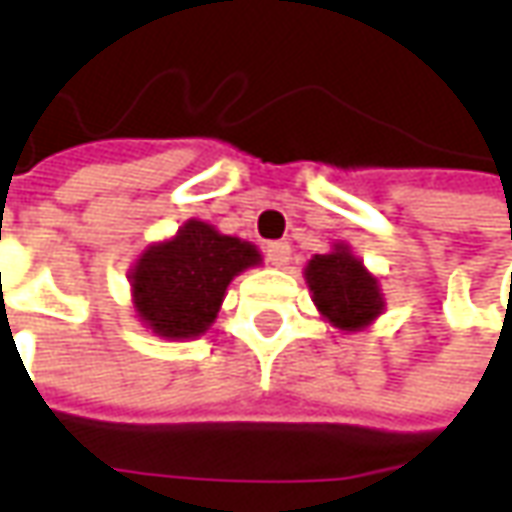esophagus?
<instances>
[{"instance_id":"obj_1","label":"esophagus","mask_w":512,"mask_h":512,"mask_svg":"<svg viewBox=\"0 0 512 512\" xmlns=\"http://www.w3.org/2000/svg\"><path fill=\"white\" fill-rule=\"evenodd\" d=\"M263 252H266V263H271V266H285L288 263V257H291V246L285 241H271L263 246Z\"/></svg>"}]
</instances>
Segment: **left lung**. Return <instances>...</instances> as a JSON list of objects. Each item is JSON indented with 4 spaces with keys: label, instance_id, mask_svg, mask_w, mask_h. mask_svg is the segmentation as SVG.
I'll return each mask as SVG.
<instances>
[{
    "label": "left lung",
    "instance_id": "1",
    "mask_svg": "<svg viewBox=\"0 0 512 512\" xmlns=\"http://www.w3.org/2000/svg\"><path fill=\"white\" fill-rule=\"evenodd\" d=\"M305 277L322 316H328L336 328H364L384 308L378 285L364 271L361 260L347 252V246H336L330 255H316L308 263Z\"/></svg>",
    "mask_w": 512,
    "mask_h": 512
}]
</instances>
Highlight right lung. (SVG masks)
<instances>
[{"instance_id":"right-lung-1","label":"right lung","mask_w":512,"mask_h":512,"mask_svg":"<svg viewBox=\"0 0 512 512\" xmlns=\"http://www.w3.org/2000/svg\"><path fill=\"white\" fill-rule=\"evenodd\" d=\"M252 243L187 221L168 243L151 246L131 271L134 305L148 328L168 339H190L210 328L229 280L255 266Z\"/></svg>"}]
</instances>
